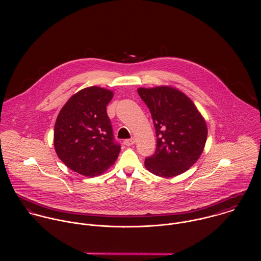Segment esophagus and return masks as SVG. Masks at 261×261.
I'll return each instance as SVG.
<instances>
[{
	"instance_id": "obj_1",
	"label": "esophagus",
	"mask_w": 261,
	"mask_h": 261,
	"mask_svg": "<svg viewBox=\"0 0 261 261\" xmlns=\"http://www.w3.org/2000/svg\"><path fill=\"white\" fill-rule=\"evenodd\" d=\"M135 143H136V139H134V138H132V139H129V140H125V141L123 142V144H124L125 146H127V147L133 146Z\"/></svg>"
}]
</instances>
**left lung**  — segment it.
Returning a JSON list of instances; mask_svg holds the SVG:
<instances>
[{
	"label": "left lung",
	"instance_id": "1",
	"mask_svg": "<svg viewBox=\"0 0 261 261\" xmlns=\"http://www.w3.org/2000/svg\"><path fill=\"white\" fill-rule=\"evenodd\" d=\"M138 92L149 109L156 136L155 152L146 159L145 167L163 178L183 174L204 150L208 129L203 115L175 87H140Z\"/></svg>",
	"mask_w": 261,
	"mask_h": 261
}]
</instances>
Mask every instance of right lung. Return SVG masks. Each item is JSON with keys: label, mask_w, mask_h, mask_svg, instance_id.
<instances>
[{"label": "right lung", "mask_w": 261, "mask_h": 261, "mask_svg": "<svg viewBox=\"0 0 261 261\" xmlns=\"http://www.w3.org/2000/svg\"><path fill=\"white\" fill-rule=\"evenodd\" d=\"M112 90L90 86L79 90L63 106L54 126V148L69 169L85 177L105 173L116 161L120 146L114 143L107 106Z\"/></svg>", "instance_id": "add662e5"}]
</instances>
